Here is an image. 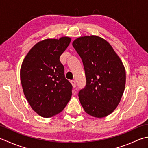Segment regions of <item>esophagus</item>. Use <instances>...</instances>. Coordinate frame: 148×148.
<instances>
[{"mask_svg":"<svg viewBox=\"0 0 148 148\" xmlns=\"http://www.w3.org/2000/svg\"><path fill=\"white\" fill-rule=\"evenodd\" d=\"M71 83L72 85V86H73L74 88V87H76V82H75L74 80H72V81H71Z\"/></svg>","mask_w":148,"mask_h":148,"instance_id":"obj_1","label":"esophagus"}]
</instances>
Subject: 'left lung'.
<instances>
[{
	"label": "left lung",
	"mask_w": 148,
	"mask_h": 148,
	"mask_svg": "<svg viewBox=\"0 0 148 148\" xmlns=\"http://www.w3.org/2000/svg\"><path fill=\"white\" fill-rule=\"evenodd\" d=\"M72 45L83 61L86 75V86L78 95L81 105L91 116L106 117L117 108L125 89L126 71L122 61L100 36H80Z\"/></svg>",
	"instance_id": "obj_1"
}]
</instances>
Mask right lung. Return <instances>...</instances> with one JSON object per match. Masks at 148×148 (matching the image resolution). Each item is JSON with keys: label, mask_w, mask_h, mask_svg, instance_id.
Wrapping results in <instances>:
<instances>
[{"label": "right lung", "mask_w": 148, "mask_h": 148, "mask_svg": "<svg viewBox=\"0 0 148 148\" xmlns=\"http://www.w3.org/2000/svg\"><path fill=\"white\" fill-rule=\"evenodd\" d=\"M71 41L68 36L42 40L23 60L20 73L23 92L40 116L49 118L59 114L71 99L72 86L60 61Z\"/></svg>", "instance_id": "add662e5"}]
</instances>
